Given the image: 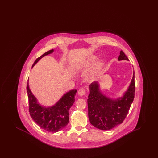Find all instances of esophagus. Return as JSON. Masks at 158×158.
<instances>
[{
    "instance_id": "1",
    "label": "esophagus",
    "mask_w": 158,
    "mask_h": 158,
    "mask_svg": "<svg viewBox=\"0 0 158 158\" xmlns=\"http://www.w3.org/2000/svg\"><path fill=\"white\" fill-rule=\"evenodd\" d=\"M86 94V90L84 88H81L78 90V94L80 96H83Z\"/></svg>"
}]
</instances>
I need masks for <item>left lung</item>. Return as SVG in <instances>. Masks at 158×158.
Instances as JSON below:
<instances>
[{"label":"left lung","instance_id":"8db88e82","mask_svg":"<svg viewBox=\"0 0 158 158\" xmlns=\"http://www.w3.org/2000/svg\"><path fill=\"white\" fill-rule=\"evenodd\" d=\"M128 60L121 50L118 60ZM90 94L88 99V117L92 126L102 130H108L121 124L127 115L135 98V72L127 91L123 97L113 100L103 95L97 82L89 86Z\"/></svg>","mask_w":158,"mask_h":158}]
</instances>
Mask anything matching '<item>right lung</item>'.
Instances as JSON below:
<instances>
[{
    "label": "right lung",
    "mask_w": 158,
    "mask_h": 158,
    "mask_svg": "<svg viewBox=\"0 0 158 158\" xmlns=\"http://www.w3.org/2000/svg\"><path fill=\"white\" fill-rule=\"evenodd\" d=\"M53 50H49L39 57L34 61L32 67L38 60L46 55L53 53ZM27 90L29 102V112L31 118L40 127L48 132L55 133L65 127L69 120V110L75 102V96L77 90H70L52 107L45 108L40 105L29 88L28 80Z\"/></svg>",
    "instance_id": "obj_1"
}]
</instances>
